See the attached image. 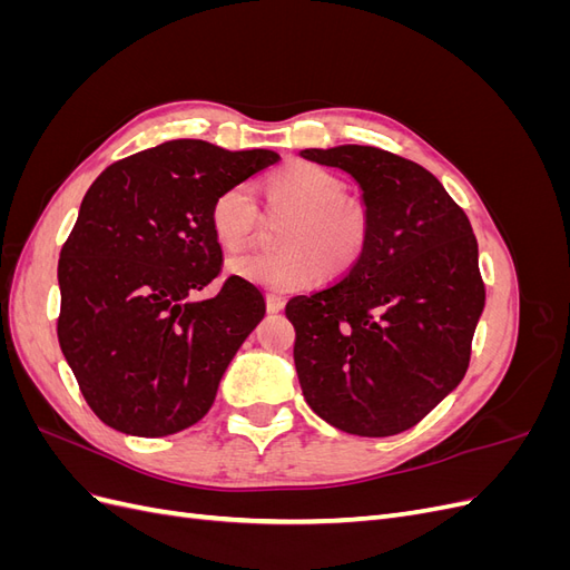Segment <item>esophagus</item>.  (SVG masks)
I'll list each match as a JSON object with an SVG mask.
<instances>
[{"label": "esophagus", "instance_id": "esophagus-1", "mask_svg": "<svg viewBox=\"0 0 570 570\" xmlns=\"http://www.w3.org/2000/svg\"><path fill=\"white\" fill-rule=\"evenodd\" d=\"M283 306H285V299H283L281 295H275V292H268V295H266V308H268V314H278Z\"/></svg>", "mask_w": 570, "mask_h": 570}]
</instances>
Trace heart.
Masks as SVG:
<instances>
[{"mask_svg": "<svg viewBox=\"0 0 570 570\" xmlns=\"http://www.w3.org/2000/svg\"><path fill=\"white\" fill-rule=\"evenodd\" d=\"M271 212H285L278 243L283 249L245 252L226 262L228 273L252 285L297 292L314 285L318 266L327 278L350 273L366 256L373 237L368 206L347 197V183L318 164L295 159L266 180ZM258 202L247 183H237L214 197L209 226L220 247H245L258 228Z\"/></svg>", "mask_w": 570, "mask_h": 570, "instance_id": "1", "label": "heart"}]
</instances>
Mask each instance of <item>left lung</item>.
I'll return each instance as SVG.
<instances>
[{
	"instance_id": "left-lung-1",
	"label": "left lung",
	"mask_w": 570,
	"mask_h": 570,
	"mask_svg": "<svg viewBox=\"0 0 570 570\" xmlns=\"http://www.w3.org/2000/svg\"><path fill=\"white\" fill-rule=\"evenodd\" d=\"M302 157L347 170L373 218L366 256L285 306L304 400L344 433H404L469 371L485 306L471 220L430 170L392 151L342 145Z\"/></svg>"
}]
</instances>
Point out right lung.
Instances as JSON below:
<instances>
[{
	"label": "right lung",
	"mask_w": 570,
	"mask_h": 570,
	"mask_svg": "<svg viewBox=\"0 0 570 570\" xmlns=\"http://www.w3.org/2000/svg\"><path fill=\"white\" fill-rule=\"evenodd\" d=\"M281 157L170 140L105 168L82 197L61 247L57 335L99 421L164 438L212 409L239 344L264 318L252 283L220 275L209 226L214 197Z\"/></svg>",
	"instance_id": "right-lung-1"
}]
</instances>
